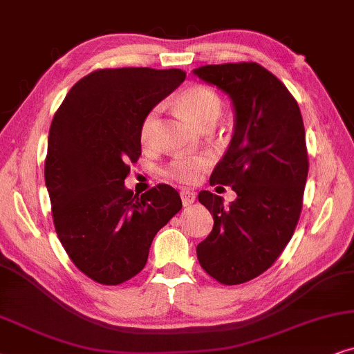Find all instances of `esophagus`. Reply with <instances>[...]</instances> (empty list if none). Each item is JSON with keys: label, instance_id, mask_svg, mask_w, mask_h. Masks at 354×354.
Wrapping results in <instances>:
<instances>
[{"label": "esophagus", "instance_id": "1", "mask_svg": "<svg viewBox=\"0 0 354 354\" xmlns=\"http://www.w3.org/2000/svg\"><path fill=\"white\" fill-rule=\"evenodd\" d=\"M181 201H183V205L189 207L191 204H194V201H196V192L187 191V189H183V191H181Z\"/></svg>", "mask_w": 354, "mask_h": 354}]
</instances>
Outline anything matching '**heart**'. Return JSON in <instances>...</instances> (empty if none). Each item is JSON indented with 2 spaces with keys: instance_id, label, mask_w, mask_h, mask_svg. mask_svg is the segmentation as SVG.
<instances>
[{
  "instance_id": "obj_1",
  "label": "heart",
  "mask_w": 354,
  "mask_h": 354,
  "mask_svg": "<svg viewBox=\"0 0 354 354\" xmlns=\"http://www.w3.org/2000/svg\"><path fill=\"white\" fill-rule=\"evenodd\" d=\"M178 105L201 128L214 126L221 115V108H223L218 93L207 86H191L185 88L178 97ZM158 113V108H152L144 116L142 124H140V140L144 144H150L155 138ZM210 163V153L180 155V157L168 163L165 173L171 180L185 183V185H192V183L199 180L201 171H204Z\"/></svg>"
}]
</instances>
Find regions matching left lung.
I'll return each mask as SVG.
<instances>
[{
  "mask_svg": "<svg viewBox=\"0 0 354 354\" xmlns=\"http://www.w3.org/2000/svg\"><path fill=\"white\" fill-rule=\"evenodd\" d=\"M230 97L234 128L210 185L232 186L236 199L201 191L214 228L197 244L212 279L239 285L261 275L283 252L299 220L308 150L299 106L283 84L257 63L207 64L192 71Z\"/></svg>",
  "mask_w": 354,
  "mask_h": 354,
  "instance_id": "obj_1",
  "label": "left lung"
}]
</instances>
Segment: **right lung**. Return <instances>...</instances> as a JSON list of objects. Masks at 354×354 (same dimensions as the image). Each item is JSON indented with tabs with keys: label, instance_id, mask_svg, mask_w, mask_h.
I'll use <instances>...</instances> for the list:
<instances>
[{
	"label": "right lung",
	"instance_id": "add662e5",
	"mask_svg": "<svg viewBox=\"0 0 354 354\" xmlns=\"http://www.w3.org/2000/svg\"><path fill=\"white\" fill-rule=\"evenodd\" d=\"M186 79L181 69H98L68 92L51 121L45 183L56 233L88 279L120 285L147 262L150 244L181 210L168 185L124 186L140 157V124Z\"/></svg>",
	"mask_w": 354,
	"mask_h": 354
}]
</instances>
